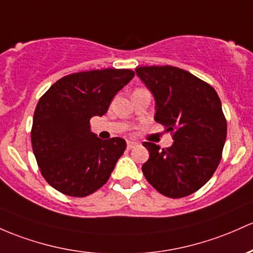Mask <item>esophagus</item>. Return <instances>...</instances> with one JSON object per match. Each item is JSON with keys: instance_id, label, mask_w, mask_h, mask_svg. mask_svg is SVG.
<instances>
[{"instance_id": "34e87169", "label": "esophagus", "mask_w": 253, "mask_h": 253, "mask_svg": "<svg viewBox=\"0 0 253 253\" xmlns=\"http://www.w3.org/2000/svg\"><path fill=\"white\" fill-rule=\"evenodd\" d=\"M137 145V143H135V141H127V148L128 149H133L134 148V146Z\"/></svg>"}]
</instances>
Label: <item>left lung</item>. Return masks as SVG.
I'll use <instances>...</instances> for the list:
<instances>
[{
  "instance_id": "obj_1",
  "label": "left lung",
  "mask_w": 253,
  "mask_h": 253,
  "mask_svg": "<svg viewBox=\"0 0 253 253\" xmlns=\"http://www.w3.org/2000/svg\"><path fill=\"white\" fill-rule=\"evenodd\" d=\"M135 72L155 97V120L174 140L166 149L144 141L150 152L141 167L144 176L163 196H190L209 181L222 158L227 121L217 92L173 66H144Z\"/></svg>"
}]
</instances>
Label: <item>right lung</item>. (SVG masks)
<instances>
[{"mask_svg": "<svg viewBox=\"0 0 253 253\" xmlns=\"http://www.w3.org/2000/svg\"><path fill=\"white\" fill-rule=\"evenodd\" d=\"M133 77L131 69L78 72L61 78L41 97L33 115L32 150L42 175L55 190L86 197L108 181L126 141L99 139L90 120L108 112Z\"/></svg>", "mask_w": 253, "mask_h": 253, "instance_id": "right-lung-1", "label": "right lung"}]
</instances>
